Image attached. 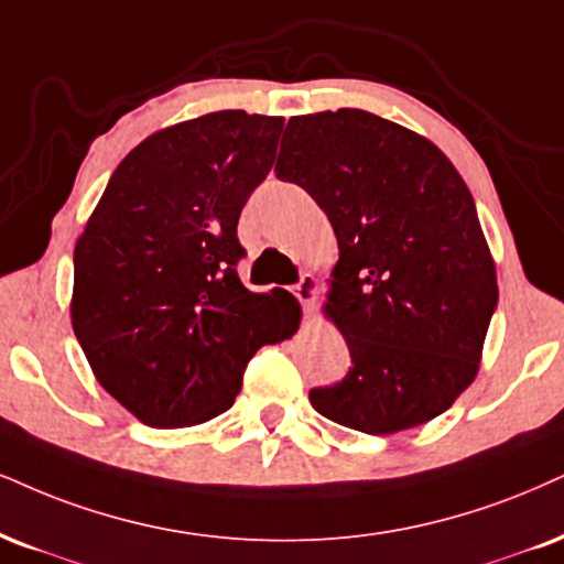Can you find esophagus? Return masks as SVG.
Segmentation results:
<instances>
[{"instance_id": "obj_1", "label": "esophagus", "mask_w": 564, "mask_h": 564, "mask_svg": "<svg viewBox=\"0 0 564 564\" xmlns=\"http://www.w3.org/2000/svg\"><path fill=\"white\" fill-rule=\"evenodd\" d=\"M293 295L301 301L303 314L314 316L316 314V280L311 274H303L301 282L293 288Z\"/></svg>"}]
</instances>
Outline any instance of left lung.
<instances>
[{"label": "left lung", "mask_w": 564, "mask_h": 564, "mask_svg": "<svg viewBox=\"0 0 564 564\" xmlns=\"http://www.w3.org/2000/svg\"><path fill=\"white\" fill-rule=\"evenodd\" d=\"M274 172L311 193L339 246L326 314L352 366L311 405L364 434L442 415L474 381L499 301L468 185L434 143L364 109L293 117Z\"/></svg>", "instance_id": "1"}]
</instances>
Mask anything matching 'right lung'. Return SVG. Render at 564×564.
<instances>
[{"label": "right lung", "instance_id": "1", "mask_svg": "<svg viewBox=\"0 0 564 564\" xmlns=\"http://www.w3.org/2000/svg\"><path fill=\"white\" fill-rule=\"evenodd\" d=\"M282 117L212 112L122 159L75 246L73 329L99 384L156 429L232 408L256 350L297 329L295 297L250 293L238 219Z\"/></svg>", "mask_w": 564, "mask_h": 564}]
</instances>
